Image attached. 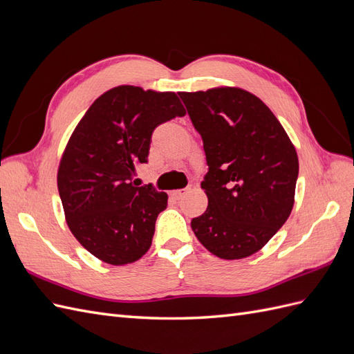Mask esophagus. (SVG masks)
<instances>
[{"label":"esophagus","instance_id":"34e87169","mask_svg":"<svg viewBox=\"0 0 354 354\" xmlns=\"http://www.w3.org/2000/svg\"><path fill=\"white\" fill-rule=\"evenodd\" d=\"M190 192V187H186V189H180V190H174L173 192V196L176 199H183L187 194Z\"/></svg>","mask_w":354,"mask_h":354}]
</instances>
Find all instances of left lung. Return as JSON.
Wrapping results in <instances>:
<instances>
[{
    "label": "left lung",
    "mask_w": 354,
    "mask_h": 354,
    "mask_svg": "<svg viewBox=\"0 0 354 354\" xmlns=\"http://www.w3.org/2000/svg\"><path fill=\"white\" fill-rule=\"evenodd\" d=\"M201 134L208 173L201 183L208 208L192 220L199 242L224 260L261 250L294 207L298 158L283 127L241 88L180 93Z\"/></svg>",
    "instance_id": "1"
}]
</instances>
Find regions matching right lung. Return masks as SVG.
Instances as JSON below:
<instances>
[{
    "instance_id": "1",
    "label": "right lung",
    "mask_w": 354,
    "mask_h": 354,
    "mask_svg": "<svg viewBox=\"0 0 354 354\" xmlns=\"http://www.w3.org/2000/svg\"><path fill=\"white\" fill-rule=\"evenodd\" d=\"M186 111L176 93L120 85L102 94L75 128L62 156L57 187L66 223L85 250L102 261L134 263L152 245L168 195L137 187L155 128Z\"/></svg>"
}]
</instances>
